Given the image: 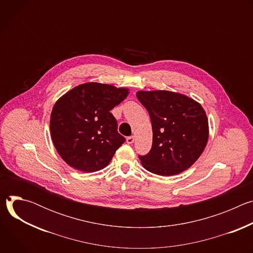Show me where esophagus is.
<instances>
[{
	"instance_id": "esophagus-1",
	"label": "esophagus",
	"mask_w": 253,
	"mask_h": 253,
	"mask_svg": "<svg viewBox=\"0 0 253 253\" xmlns=\"http://www.w3.org/2000/svg\"><path fill=\"white\" fill-rule=\"evenodd\" d=\"M134 141H135V137H134V136H129V137H127V139H126V142H127L128 144H132V143H134Z\"/></svg>"
}]
</instances>
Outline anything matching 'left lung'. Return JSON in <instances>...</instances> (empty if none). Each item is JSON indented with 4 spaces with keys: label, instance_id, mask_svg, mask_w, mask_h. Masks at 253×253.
<instances>
[{
    "label": "left lung",
    "instance_id": "left-lung-1",
    "mask_svg": "<svg viewBox=\"0 0 253 253\" xmlns=\"http://www.w3.org/2000/svg\"><path fill=\"white\" fill-rule=\"evenodd\" d=\"M136 96L150 115L153 131L150 152L139 157L143 167L161 176L187 170L208 141V119L202 106L186 95L166 90L138 91Z\"/></svg>",
    "mask_w": 253,
    "mask_h": 253
}]
</instances>
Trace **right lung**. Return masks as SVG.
I'll use <instances>...</instances> for the list:
<instances>
[{
    "label": "right lung",
    "mask_w": 253,
    "mask_h": 253,
    "mask_svg": "<svg viewBox=\"0 0 253 253\" xmlns=\"http://www.w3.org/2000/svg\"><path fill=\"white\" fill-rule=\"evenodd\" d=\"M128 94V88L88 82L57 100L50 119L51 138L69 166L90 173L110 163L125 142L110 111Z\"/></svg>",
    "instance_id": "obj_1"
}]
</instances>
